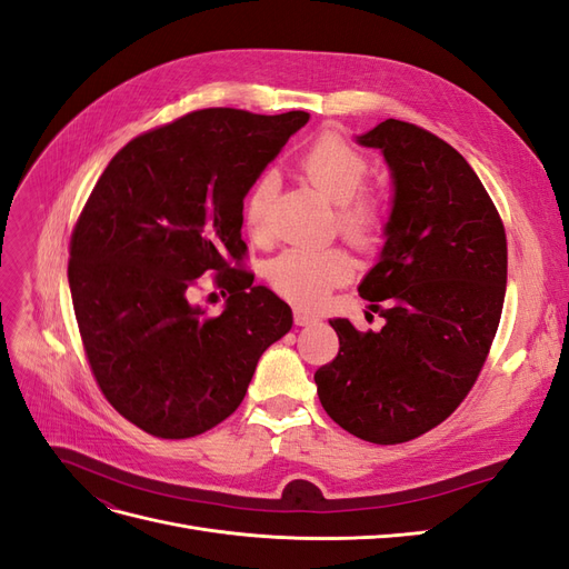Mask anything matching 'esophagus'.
<instances>
[{"label":"esophagus","mask_w":569,"mask_h":569,"mask_svg":"<svg viewBox=\"0 0 569 569\" xmlns=\"http://www.w3.org/2000/svg\"><path fill=\"white\" fill-rule=\"evenodd\" d=\"M295 320H297V325H313V322H318L320 320V316H316V313H311V311H303V308H297L295 311Z\"/></svg>","instance_id":"obj_1"}]
</instances>
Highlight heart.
<instances>
[{"instance_id":"1","label":"heart","mask_w":569,"mask_h":569,"mask_svg":"<svg viewBox=\"0 0 569 569\" xmlns=\"http://www.w3.org/2000/svg\"><path fill=\"white\" fill-rule=\"evenodd\" d=\"M299 170L327 201L337 203V230L360 251L382 244L391 220L389 199L377 189L363 187L370 176V161L343 142L339 134H320L308 147ZM274 199V178L261 176L244 199V230L256 244L270 242V209ZM353 272L349 253L339 247L287 249L268 268L272 289L297 306H318L332 289L347 282Z\"/></svg>"}]
</instances>
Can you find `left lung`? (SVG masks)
<instances>
[{
  "instance_id": "1",
  "label": "left lung",
  "mask_w": 569,
  "mask_h": 569,
  "mask_svg": "<svg viewBox=\"0 0 569 569\" xmlns=\"http://www.w3.org/2000/svg\"><path fill=\"white\" fill-rule=\"evenodd\" d=\"M358 142L382 149L396 187L382 256L358 287L385 327L330 320L339 353L316 385L341 429L387 446L441 425L475 387L501 322L508 242L485 184L441 137L389 118Z\"/></svg>"
}]
</instances>
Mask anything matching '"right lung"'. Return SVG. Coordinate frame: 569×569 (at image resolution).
I'll use <instances>...</instances> for the list:
<instances>
[{
    "mask_svg": "<svg viewBox=\"0 0 569 569\" xmlns=\"http://www.w3.org/2000/svg\"><path fill=\"white\" fill-rule=\"evenodd\" d=\"M306 111L201 109L120 149L76 222L68 284L107 401L159 439H189L230 418L258 358L291 330V308L244 268V197ZM229 297L191 303L201 273Z\"/></svg>",
    "mask_w": 569,
    "mask_h": 569,
    "instance_id": "obj_1",
    "label": "right lung"
}]
</instances>
